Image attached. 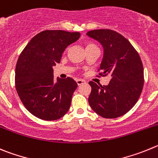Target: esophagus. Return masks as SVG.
Instances as JSON below:
<instances>
[{
  "instance_id": "1",
  "label": "esophagus",
  "mask_w": 158,
  "mask_h": 158,
  "mask_svg": "<svg viewBox=\"0 0 158 158\" xmlns=\"http://www.w3.org/2000/svg\"><path fill=\"white\" fill-rule=\"evenodd\" d=\"M76 82H77L78 86H80L83 83H86V81L83 80V79H76Z\"/></svg>"
}]
</instances>
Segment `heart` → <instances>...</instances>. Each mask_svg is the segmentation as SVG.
Masks as SVG:
<instances>
[{
	"mask_svg": "<svg viewBox=\"0 0 158 158\" xmlns=\"http://www.w3.org/2000/svg\"><path fill=\"white\" fill-rule=\"evenodd\" d=\"M93 46H96V45L94 43H91V42H86V43L85 44V47H86V49L89 47H93Z\"/></svg>",
	"mask_w": 158,
	"mask_h": 158,
	"instance_id": "obj_1",
	"label": "heart"
}]
</instances>
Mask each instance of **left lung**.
Here are the masks:
<instances>
[{
  "label": "left lung",
  "instance_id": "obj_1",
  "mask_svg": "<svg viewBox=\"0 0 158 158\" xmlns=\"http://www.w3.org/2000/svg\"><path fill=\"white\" fill-rule=\"evenodd\" d=\"M101 42L104 56L98 76H110L107 86L90 81L89 106L104 118H117L130 111L139 100L144 84L142 60L127 38L109 29L87 32Z\"/></svg>",
  "mask_w": 158,
  "mask_h": 158
}]
</instances>
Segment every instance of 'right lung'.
<instances>
[{"label": "right lung", "instance_id": "obj_1", "mask_svg": "<svg viewBox=\"0 0 158 158\" xmlns=\"http://www.w3.org/2000/svg\"><path fill=\"white\" fill-rule=\"evenodd\" d=\"M79 32L43 31L19 55L15 66V89L23 105L41 120H56L69 111L78 85L72 78L53 79L52 67L60 62L65 48L78 40Z\"/></svg>", "mask_w": 158, "mask_h": 158}]
</instances>
